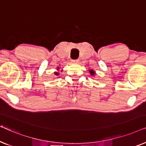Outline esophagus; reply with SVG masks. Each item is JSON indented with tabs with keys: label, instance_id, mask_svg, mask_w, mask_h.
Listing matches in <instances>:
<instances>
[{
	"label": "esophagus",
	"instance_id": "1",
	"mask_svg": "<svg viewBox=\"0 0 146 146\" xmlns=\"http://www.w3.org/2000/svg\"><path fill=\"white\" fill-rule=\"evenodd\" d=\"M72 62L74 64H78L79 62V60H72Z\"/></svg>",
	"mask_w": 146,
	"mask_h": 146
}]
</instances>
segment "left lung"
Listing matches in <instances>:
<instances>
[{"mask_svg": "<svg viewBox=\"0 0 146 146\" xmlns=\"http://www.w3.org/2000/svg\"><path fill=\"white\" fill-rule=\"evenodd\" d=\"M89 72L92 76H94L96 74V72L94 71V70H90Z\"/></svg>", "mask_w": 146, "mask_h": 146, "instance_id": "left-lung-1", "label": "left lung"}]
</instances>
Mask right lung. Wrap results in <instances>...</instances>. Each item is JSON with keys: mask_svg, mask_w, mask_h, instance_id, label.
<instances>
[{"mask_svg": "<svg viewBox=\"0 0 146 146\" xmlns=\"http://www.w3.org/2000/svg\"><path fill=\"white\" fill-rule=\"evenodd\" d=\"M59 70H60V68L58 66L57 67V70H58V72H54V74L56 75V76H58L59 74H60V72H59ZM61 72H62V70H61Z\"/></svg>", "mask_w": 146, "mask_h": 146, "instance_id": "add662e5", "label": "right lung"}]
</instances>
